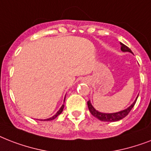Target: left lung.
<instances>
[{"label":"left lung","mask_w":151,"mask_h":151,"mask_svg":"<svg viewBox=\"0 0 151 151\" xmlns=\"http://www.w3.org/2000/svg\"><path fill=\"white\" fill-rule=\"evenodd\" d=\"M120 45H121V50H122V52L132 53L131 49H130L129 48H128L126 45H124V44H122L120 42ZM137 98H138V96H137V97H136V99H135V101H134L133 103H132L131 105L129 106V107H127L126 109H124V110H121V111H118V112H116V113L99 112V111L96 110L94 107H93V106L92 105V103H91L90 100L88 101V110H89L90 113H91L94 117H96L99 120L102 121V122H118V121L123 119L124 117H125L127 115L129 114V113L131 111V110L132 109L134 105L136 104Z\"/></svg>","instance_id":"8db88e82"}]
</instances>
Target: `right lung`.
Returning <instances> with one entry per match:
<instances>
[{
  "label": "right lung",
  "instance_id": "1",
  "mask_svg": "<svg viewBox=\"0 0 151 151\" xmlns=\"http://www.w3.org/2000/svg\"><path fill=\"white\" fill-rule=\"evenodd\" d=\"M65 98H66V96H65ZM65 98H64V102H65ZM63 108H64V104H63L61 107H60V109H59V110L57 111V113L54 115V116H52V117H49V118H48V119H45L44 121H52V120H54L55 117H58V116H59V115L62 112H63ZM41 121H42V120H41Z\"/></svg>",
  "mask_w": 151,
  "mask_h": 151
}]
</instances>
